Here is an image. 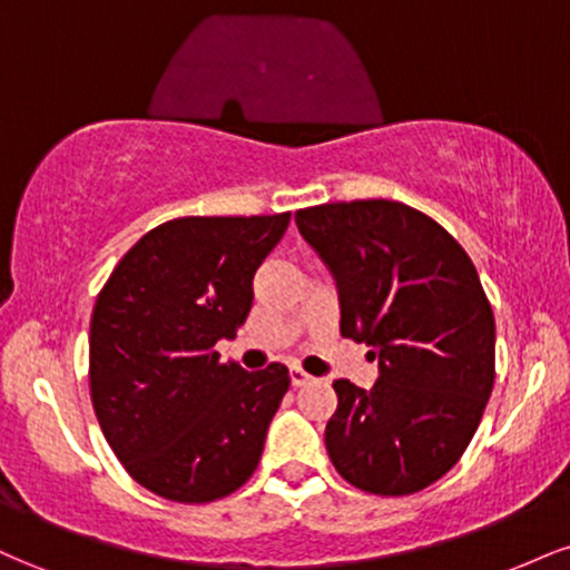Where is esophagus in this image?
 <instances>
[{
	"label": "esophagus",
	"mask_w": 570,
	"mask_h": 570,
	"mask_svg": "<svg viewBox=\"0 0 570 570\" xmlns=\"http://www.w3.org/2000/svg\"><path fill=\"white\" fill-rule=\"evenodd\" d=\"M289 377H292V385H307L313 381L303 367H289Z\"/></svg>",
	"instance_id": "1"
}]
</instances>
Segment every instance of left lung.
Listing matches in <instances>:
<instances>
[{"label": "left lung", "mask_w": 570, "mask_h": 570, "mask_svg": "<svg viewBox=\"0 0 570 570\" xmlns=\"http://www.w3.org/2000/svg\"><path fill=\"white\" fill-rule=\"evenodd\" d=\"M294 222L337 281L340 332L381 367L370 391L332 383L326 453L364 493H417L455 466L493 391L495 318L476 267L399 200L324 203Z\"/></svg>", "instance_id": "obj_1"}]
</instances>
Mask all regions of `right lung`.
Returning a JSON list of instances; mask_svg holds the SVG:
<instances>
[{"instance_id":"1","label":"right lung","mask_w":570,"mask_h":570,"mask_svg":"<svg viewBox=\"0 0 570 570\" xmlns=\"http://www.w3.org/2000/svg\"><path fill=\"white\" fill-rule=\"evenodd\" d=\"M273 217H179L117 263L90 318V402L141 488L176 503L238 490L263 458L289 370L219 362L252 311V278L289 227Z\"/></svg>"}]
</instances>
